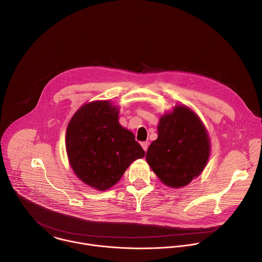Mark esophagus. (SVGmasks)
<instances>
[{"label":"esophagus","instance_id":"1","mask_svg":"<svg viewBox=\"0 0 262 262\" xmlns=\"http://www.w3.org/2000/svg\"><path fill=\"white\" fill-rule=\"evenodd\" d=\"M141 146H142V148L144 149V151L146 152V151H147V149H148L149 143H148V142H142V143H141Z\"/></svg>","mask_w":262,"mask_h":262}]
</instances>
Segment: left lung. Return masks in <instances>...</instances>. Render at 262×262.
Instances as JSON below:
<instances>
[{
    "label": "left lung",
    "mask_w": 262,
    "mask_h": 262,
    "mask_svg": "<svg viewBox=\"0 0 262 262\" xmlns=\"http://www.w3.org/2000/svg\"><path fill=\"white\" fill-rule=\"evenodd\" d=\"M158 138L151 143L146 160L160 181L172 188L200 176L210 155V139L199 116L186 106H176L160 117Z\"/></svg>",
    "instance_id": "left-lung-1"
}]
</instances>
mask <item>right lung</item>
<instances>
[{
	"label": "right lung",
	"instance_id": "obj_1",
	"mask_svg": "<svg viewBox=\"0 0 262 262\" xmlns=\"http://www.w3.org/2000/svg\"><path fill=\"white\" fill-rule=\"evenodd\" d=\"M119 109L109 101L82 106L71 118L66 148L76 176L97 190L115 185L129 164L145 156L135 135L118 122Z\"/></svg>",
	"mask_w": 262,
	"mask_h": 262
}]
</instances>
